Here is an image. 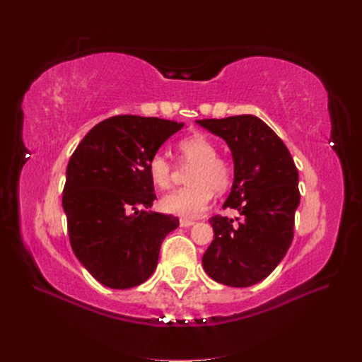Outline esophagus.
Masks as SVG:
<instances>
[{
  "label": "esophagus",
  "mask_w": 362,
  "mask_h": 362,
  "mask_svg": "<svg viewBox=\"0 0 362 362\" xmlns=\"http://www.w3.org/2000/svg\"><path fill=\"white\" fill-rule=\"evenodd\" d=\"M180 225H181L182 228H190V226L194 225V222H193V221H189V218H181Z\"/></svg>",
  "instance_id": "34e87169"
}]
</instances>
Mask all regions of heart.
<instances>
[{"label":"heart","mask_w":362,"mask_h":362,"mask_svg":"<svg viewBox=\"0 0 362 362\" xmlns=\"http://www.w3.org/2000/svg\"><path fill=\"white\" fill-rule=\"evenodd\" d=\"M180 152L185 163L193 164L189 175V187L164 196L160 205L166 213L180 217H199L213 199V190L223 193L233 178L229 163L217 157V149L205 136L194 134L180 141ZM149 177L158 189L166 190L172 184V164L168 157L157 152L148 161Z\"/></svg>","instance_id":"1"}]
</instances>
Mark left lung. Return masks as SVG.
I'll list each match as a JSON object with an SVG mask.
<instances>
[{
  "label": "left lung",
  "instance_id": "left-lung-1",
  "mask_svg": "<svg viewBox=\"0 0 362 362\" xmlns=\"http://www.w3.org/2000/svg\"><path fill=\"white\" fill-rule=\"evenodd\" d=\"M226 141L234 181L223 208L243 221L214 216V240L202 257L208 276L229 287H250L266 279L286 257L300 202L299 173L287 146L254 115L196 120ZM238 221V218H235Z\"/></svg>",
  "mask_w": 362,
  "mask_h": 362
}]
</instances>
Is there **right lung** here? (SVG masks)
Segmentation results:
<instances>
[{
	"label": "right lung",
	"mask_w": 362,
	"mask_h": 362,
	"mask_svg": "<svg viewBox=\"0 0 362 362\" xmlns=\"http://www.w3.org/2000/svg\"><path fill=\"white\" fill-rule=\"evenodd\" d=\"M182 128L122 115L95 125L68 163L63 210L75 257L108 288L125 290L154 273L160 246L178 217L149 210L157 198L149 158Z\"/></svg>",
	"instance_id": "add662e5"
}]
</instances>
